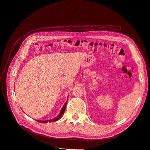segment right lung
<instances>
[{"mask_svg":"<svg viewBox=\"0 0 150 150\" xmlns=\"http://www.w3.org/2000/svg\"><path fill=\"white\" fill-rule=\"evenodd\" d=\"M67 101L66 102V103L64 104V105L63 106V107H62V109H61V111H60V113L59 114V115L57 116V117H56L55 118H54V119H50V120H45V121H42V120H37V122H39V123H47V122H56V121H57V120H58L59 119H60L62 117V115L64 114V111H65V109H66V105H67Z\"/></svg>","mask_w":150,"mask_h":150,"instance_id":"obj_1","label":"right lung"}]
</instances>
